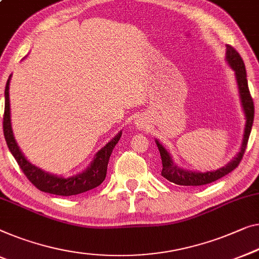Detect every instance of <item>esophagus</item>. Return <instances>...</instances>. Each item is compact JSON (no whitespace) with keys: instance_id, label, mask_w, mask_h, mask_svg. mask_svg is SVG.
I'll return each instance as SVG.
<instances>
[{"instance_id":"obj_1","label":"esophagus","mask_w":259,"mask_h":259,"mask_svg":"<svg viewBox=\"0 0 259 259\" xmlns=\"http://www.w3.org/2000/svg\"><path fill=\"white\" fill-rule=\"evenodd\" d=\"M136 126L138 127L139 130H147L148 121L146 120L145 118H139L138 120L136 121Z\"/></svg>"}]
</instances>
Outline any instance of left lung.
<instances>
[{"label":"left lung","instance_id":"obj_1","mask_svg":"<svg viewBox=\"0 0 259 259\" xmlns=\"http://www.w3.org/2000/svg\"><path fill=\"white\" fill-rule=\"evenodd\" d=\"M226 62L228 63L235 72V78L237 81V88L239 93V100H241V105L245 115V127L244 133H243V140L239 152L235 157H232L230 162H228L226 166L222 168H219L216 170H209V171H196V170H189L185 169V168L179 167L178 164L174 162L173 157H171L170 153L163 147L162 144L155 139L156 146L159 148L161 160H162V171L161 175L168 181L175 183L179 186H203L208 185V183L216 181L230 171L235 169L241 162L243 154H244L246 145H248L249 136L251 133V128H252V122L254 117V107L252 98L250 96L249 86H248V79H246V71L244 62L237 51L230 46H227L226 51Z\"/></svg>","mask_w":259,"mask_h":259}]
</instances>
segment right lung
<instances>
[{"mask_svg": "<svg viewBox=\"0 0 259 259\" xmlns=\"http://www.w3.org/2000/svg\"><path fill=\"white\" fill-rule=\"evenodd\" d=\"M11 74L7 81L5 90V117H3V133L8 145V148L11 154L20 164L21 169L23 170L29 181L32 183L36 188L40 192L59 195V196H71V195H78L81 193L91 190L99 185L106 178L107 163L112 154V151L120 140L121 131L115 136L110 142H107L100 151L93 157L91 163L81 173L64 178L62 175L51 174L49 171L43 170L42 168L35 166L24 156L23 152L18 147L16 140H15L13 127H11L10 118V100H9V85H10Z\"/></svg>", "mask_w": 259, "mask_h": 259, "instance_id": "obj_1", "label": "right lung"}]
</instances>
